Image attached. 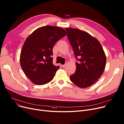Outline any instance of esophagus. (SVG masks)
<instances>
[{"label": "esophagus", "instance_id": "1", "mask_svg": "<svg viewBox=\"0 0 124 124\" xmlns=\"http://www.w3.org/2000/svg\"><path fill=\"white\" fill-rule=\"evenodd\" d=\"M66 65H67V63H65V64H64V65H61V66H62L63 68H64V67H65V66Z\"/></svg>", "mask_w": 124, "mask_h": 124}]
</instances>
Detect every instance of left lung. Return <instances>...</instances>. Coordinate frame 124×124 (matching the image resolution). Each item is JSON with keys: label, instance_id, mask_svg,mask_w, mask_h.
I'll list each match as a JSON object with an SVG mask.
<instances>
[{"label": "left lung", "instance_id": "1", "mask_svg": "<svg viewBox=\"0 0 124 124\" xmlns=\"http://www.w3.org/2000/svg\"><path fill=\"white\" fill-rule=\"evenodd\" d=\"M75 57L76 71L70 79L78 87L85 88L94 84L102 75L106 56L100 42L88 32L78 29H65Z\"/></svg>", "mask_w": 124, "mask_h": 124}]
</instances>
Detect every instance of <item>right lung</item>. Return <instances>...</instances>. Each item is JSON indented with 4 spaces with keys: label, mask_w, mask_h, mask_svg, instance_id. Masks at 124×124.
Segmentation results:
<instances>
[{
    "label": "right lung",
    "mask_w": 124,
    "mask_h": 124,
    "mask_svg": "<svg viewBox=\"0 0 124 124\" xmlns=\"http://www.w3.org/2000/svg\"><path fill=\"white\" fill-rule=\"evenodd\" d=\"M67 35L62 28L46 25L36 29L26 39L20 55L24 73L36 85L50 82L59 69L53 64L55 44Z\"/></svg>",
    "instance_id": "obj_1"
}]
</instances>
